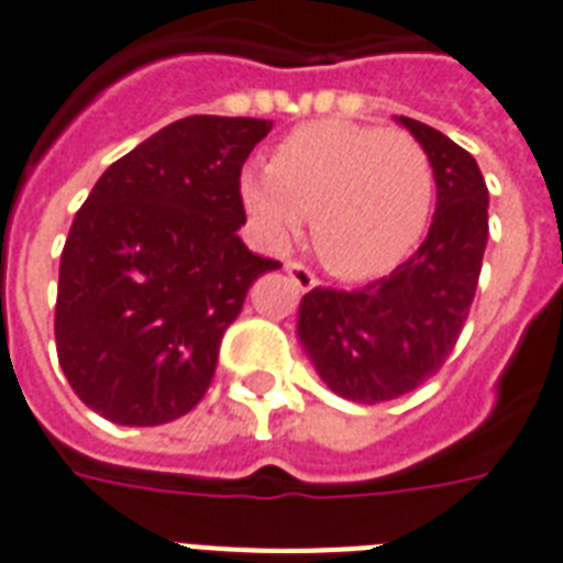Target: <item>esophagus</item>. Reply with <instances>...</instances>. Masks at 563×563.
<instances>
[{
	"label": "esophagus",
	"mask_w": 563,
	"mask_h": 563,
	"mask_svg": "<svg viewBox=\"0 0 563 563\" xmlns=\"http://www.w3.org/2000/svg\"><path fill=\"white\" fill-rule=\"evenodd\" d=\"M286 274L292 277V283L298 289H313L316 283V274L310 268H303L301 262H286Z\"/></svg>",
	"instance_id": "esophagus-1"
}]
</instances>
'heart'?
Here are the masks:
<instances>
[{
  "instance_id": "obj_1",
  "label": "heart",
  "mask_w": 563,
  "mask_h": 563,
  "mask_svg": "<svg viewBox=\"0 0 563 563\" xmlns=\"http://www.w3.org/2000/svg\"><path fill=\"white\" fill-rule=\"evenodd\" d=\"M241 202L268 244L286 247L313 218V244L340 277L366 280L397 268L427 232L435 173L406 131L313 122L295 128L268 166H247Z\"/></svg>"
}]
</instances>
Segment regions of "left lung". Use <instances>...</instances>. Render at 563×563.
Masks as SVG:
<instances>
[{"label": "left lung", "instance_id": "obj_1", "mask_svg": "<svg viewBox=\"0 0 563 563\" xmlns=\"http://www.w3.org/2000/svg\"><path fill=\"white\" fill-rule=\"evenodd\" d=\"M435 173V214L427 239L364 289L316 286L298 307V340L324 385L376 406L423 385L448 361L472 310L489 239V190L481 166L451 136L397 115Z\"/></svg>", "mask_w": 563, "mask_h": 563}]
</instances>
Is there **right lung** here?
Instances as JSON below:
<instances>
[{"label": "right lung", "mask_w": 563, "mask_h": 563, "mask_svg": "<svg viewBox=\"0 0 563 563\" xmlns=\"http://www.w3.org/2000/svg\"><path fill=\"white\" fill-rule=\"evenodd\" d=\"M265 119L187 115L91 187L59 265L56 352L74 394L119 427H157L206 397L244 295L280 262L241 241V166Z\"/></svg>", "instance_id": "add662e5"}]
</instances>
